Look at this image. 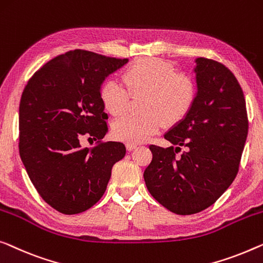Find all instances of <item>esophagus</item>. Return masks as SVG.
I'll list each match as a JSON object with an SVG mask.
<instances>
[{"instance_id": "1", "label": "esophagus", "mask_w": 263, "mask_h": 263, "mask_svg": "<svg viewBox=\"0 0 263 263\" xmlns=\"http://www.w3.org/2000/svg\"><path fill=\"white\" fill-rule=\"evenodd\" d=\"M136 147H138V143H134V142H127V149H128V151H133V149H135Z\"/></svg>"}]
</instances>
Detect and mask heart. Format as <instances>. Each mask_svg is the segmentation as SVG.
<instances>
[{"mask_svg": "<svg viewBox=\"0 0 263 263\" xmlns=\"http://www.w3.org/2000/svg\"><path fill=\"white\" fill-rule=\"evenodd\" d=\"M198 87L195 78L176 66L158 58L140 59L125 68L122 83L106 79L100 97L104 108L114 116L127 108L129 95L141 96L138 115L127 114L112 123L116 139L140 142L157 133L162 122L176 124L187 115L195 104Z\"/></svg>", "mask_w": 263, "mask_h": 263, "instance_id": "heart-1", "label": "heart"}]
</instances>
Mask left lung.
I'll return each mask as SVG.
<instances>
[{
    "instance_id": "1",
    "label": "left lung",
    "mask_w": 263,
    "mask_h": 263,
    "mask_svg": "<svg viewBox=\"0 0 263 263\" xmlns=\"http://www.w3.org/2000/svg\"><path fill=\"white\" fill-rule=\"evenodd\" d=\"M196 63L195 104L165 134L172 146L151 144L153 159L143 173L151 195L177 215L203 211L227 191L248 135L245 95L233 72L212 59Z\"/></svg>"
}]
</instances>
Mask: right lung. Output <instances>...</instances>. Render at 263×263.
Instances as JSON below:
<instances>
[{"label": "right lung", "mask_w": 263, "mask_h": 263, "mask_svg": "<svg viewBox=\"0 0 263 263\" xmlns=\"http://www.w3.org/2000/svg\"><path fill=\"white\" fill-rule=\"evenodd\" d=\"M128 63L74 49L40 67L25 86L18 109V152L40 197L57 211L76 215L104 195L111 168L125 155L108 141L100 97L105 77ZM96 140L83 148L82 138Z\"/></svg>", "instance_id": "add662e5"}]
</instances>
